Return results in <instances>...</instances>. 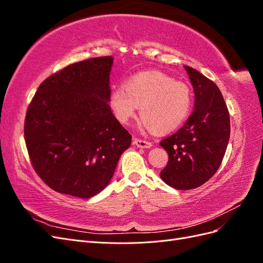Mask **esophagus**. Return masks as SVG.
Returning <instances> with one entry per match:
<instances>
[{
  "label": "esophagus",
  "mask_w": 263,
  "mask_h": 263,
  "mask_svg": "<svg viewBox=\"0 0 263 263\" xmlns=\"http://www.w3.org/2000/svg\"><path fill=\"white\" fill-rule=\"evenodd\" d=\"M133 144L135 146H137L138 148H151L153 147V144L150 141L144 140V139H139V138H134Z\"/></svg>",
  "instance_id": "34e87169"
}]
</instances>
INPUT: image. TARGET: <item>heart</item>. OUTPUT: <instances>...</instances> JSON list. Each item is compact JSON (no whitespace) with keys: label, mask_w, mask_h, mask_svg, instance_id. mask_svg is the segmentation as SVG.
Listing matches in <instances>:
<instances>
[{"label":"heart","mask_w":263,"mask_h":263,"mask_svg":"<svg viewBox=\"0 0 263 263\" xmlns=\"http://www.w3.org/2000/svg\"><path fill=\"white\" fill-rule=\"evenodd\" d=\"M192 95L190 87L160 71L135 74L124 86L109 94V105L117 121L126 125L140 106V128L168 133L185 121Z\"/></svg>","instance_id":"b5f03b06"}]
</instances>
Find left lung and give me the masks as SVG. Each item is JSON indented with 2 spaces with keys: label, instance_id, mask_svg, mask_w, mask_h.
I'll return each mask as SVG.
<instances>
[{
  "label": "left lung",
  "instance_id": "1",
  "mask_svg": "<svg viewBox=\"0 0 263 263\" xmlns=\"http://www.w3.org/2000/svg\"><path fill=\"white\" fill-rule=\"evenodd\" d=\"M184 69L193 85L194 110L182 128L160 142L169 155L160 178L177 190L208 182L219 168L230 136L229 113L217 85L197 70Z\"/></svg>",
  "mask_w": 263,
  "mask_h": 263
}]
</instances>
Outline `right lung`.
<instances>
[{
  "mask_svg": "<svg viewBox=\"0 0 263 263\" xmlns=\"http://www.w3.org/2000/svg\"><path fill=\"white\" fill-rule=\"evenodd\" d=\"M113 57L72 63L39 85L24 136L36 173L55 192L90 198L112 179L132 135L109 102Z\"/></svg>",
  "mask_w": 263,
  "mask_h": 263,
  "instance_id": "add662e5",
  "label": "right lung"
}]
</instances>
